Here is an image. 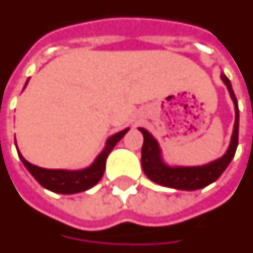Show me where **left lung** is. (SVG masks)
Wrapping results in <instances>:
<instances>
[{
	"mask_svg": "<svg viewBox=\"0 0 253 253\" xmlns=\"http://www.w3.org/2000/svg\"><path fill=\"white\" fill-rule=\"evenodd\" d=\"M221 79L228 87L236 110L235 126H233V133H232L228 151L225 152L222 158L205 166L169 167L162 159V151H160L158 141L154 139V136L149 133L147 129L139 128L140 132L144 136V143L141 147V166H143L144 174L152 182L166 186V187H171V189L191 191V190L202 189L213 183L214 180L220 178L225 169L229 166L239 144V105H237V99H236L229 79L225 77V74H221Z\"/></svg>",
	"mask_w": 253,
	"mask_h": 253,
	"instance_id": "1",
	"label": "left lung"
}]
</instances>
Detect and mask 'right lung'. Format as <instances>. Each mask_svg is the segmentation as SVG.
I'll use <instances>...</instances> for the list:
<instances>
[{
	"label": "right lung",
	"instance_id": "1",
	"mask_svg": "<svg viewBox=\"0 0 253 253\" xmlns=\"http://www.w3.org/2000/svg\"><path fill=\"white\" fill-rule=\"evenodd\" d=\"M27 84H28V81H27ZM27 84H25V86H27ZM128 130L129 128H126L119 133L110 136L106 141L104 151L95 158L93 165L88 166L87 169H77V171L42 169V167H38V166L29 163L28 160L24 159V156L20 154V151H17V152L23 165L27 167V169L32 174L33 178L38 180L43 187L51 190L53 193H59V194H75V193L86 191V190L98 183L99 179L104 175L108 155L112 152L114 145L124 137Z\"/></svg>",
	"mask_w": 253,
	"mask_h": 253
}]
</instances>
